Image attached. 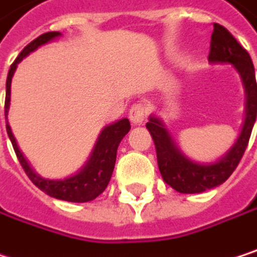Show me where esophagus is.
Here are the masks:
<instances>
[{"instance_id":"esophagus-1","label":"esophagus","mask_w":257,"mask_h":257,"mask_svg":"<svg viewBox=\"0 0 257 257\" xmlns=\"http://www.w3.org/2000/svg\"><path fill=\"white\" fill-rule=\"evenodd\" d=\"M148 115V108L143 103H134L130 109V118L134 124H142Z\"/></svg>"}]
</instances>
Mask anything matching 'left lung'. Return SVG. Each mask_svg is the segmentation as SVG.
I'll use <instances>...</instances> for the list:
<instances>
[{
  "label": "left lung",
  "mask_w": 257,
  "mask_h": 257,
  "mask_svg": "<svg viewBox=\"0 0 257 257\" xmlns=\"http://www.w3.org/2000/svg\"><path fill=\"white\" fill-rule=\"evenodd\" d=\"M208 60L211 63L233 64L242 79L247 94L245 120L242 124V131L236 143L229 149V152L215 163H194L178 149L167 127L158 117L151 115L149 121L146 123V127L149 130L155 143L158 167L164 182L169 184L178 193L184 194L203 193L206 190L221 185L229 179L247 149L253 124L256 121L257 84L253 61L250 58V54L220 24H214Z\"/></svg>",
  "instance_id": "1"
}]
</instances>
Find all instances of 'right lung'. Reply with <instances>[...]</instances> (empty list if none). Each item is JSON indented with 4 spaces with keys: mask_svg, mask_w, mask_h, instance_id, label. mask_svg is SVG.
<instances>
[{
    "mask_svg": "<svg viewBox=\"0 0 257 257\" xmlns=\"http://www.w3.org/2000/svg\"><path fill=\"white\" fill-rule=\"evenodd\" d=\"M61 36L58 31H49L45 33L42 36H39L37 39H34L31 43H28L21 54L18 55V58L15 60V63L10 66L9 75H7V82H6V105H4V112H6V127H7V134L9 139L13 145L15 154L22 166V169L25 170L27 176L30 178V181L43 193H46L48 196L58 199V200H66V202H75V203H84V202H90L93 199H96L99 194H102L111 179L112 170H114V164H115V157H117V148L118 143L121 142V139L130 133L131 130V123L127 118H121L117 120L115 123L108 124L106 127H103L94 149L88 158V161L85 163V166L73 176L66 178V179H60V181H54V179H45L40 178L28 164V161L25 160V157L22 155V152L18 148V143L15 140V136L10 130V124L7 121V112H9V106H10V87H12V76L16 70L18 63L27 57L30 52H33L34 49H37L39 46L48 43L49 40L55 39Z\"/></svg>",
    "mask_w": 257,
    "mask_h": 257,
    "instance_id": "obj_1",
    "label": "right lung"
}]
</instances>
